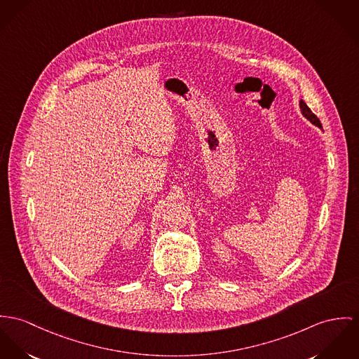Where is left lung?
Returning <instances> with one entry per match:
<instances>
[{
    "instance_id": "obj_1",
    "label": "left lung",
    "mask_w": 359,
    "mask_h": 359,
    "mask_svg": "<svg viewBox=\"0 0 359 359\" xmlns=\"http://www.w3.org/2000/svg\"><path fill=\"white\" fill-rule=\"evenodd\" d=\"M299 105H301V111H302V114H304V117L307 118V120H310L314 126H317V127H321V123H320V118L313 113V111H310V108L304 104V101H301L299 102Z\"/></svg>"
}]
</instances>
